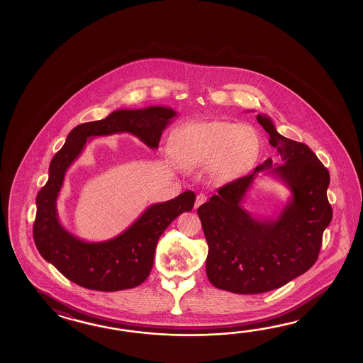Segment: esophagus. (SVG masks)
Masks as SVG:
<instances>
[{
  "mask_svg": "<svg viewBox=\"0 0 363 363\" xmlns=\"http://www.w3.org/2000/svg\"><path fill=\"white\" fill-rule=\"evenodd\" d=\"M206 200H208V197H206V194H205V193H199V194H197V197H196L194 208H197L199 206H201L203 202H206Z\"/></svg>",
  "mask_w": 363,
  "mask_h": 363,
  "instance_id": "esophagus-1",
  "label": "esophagus"
}]
</instances>
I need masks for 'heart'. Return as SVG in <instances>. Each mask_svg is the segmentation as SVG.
<instances>
[{
    "label": "heart",
    "instance_id": "b5f03b06",
    "mask_svg": "<svg viewBox=\"0 0 363 363\" xmlns=\"http://www.w3.org/2000/svg\"><path fill=\"white\" fill-rule=\"evenodd\" d=\"M178 162L186 169L210 164L216 180L247 172L259 153L257 132L241 123L213 121L183 125L174 138Z\"/></svg>",
    "mask_w": 363,
    "mask_h": 363
}]
</instances>
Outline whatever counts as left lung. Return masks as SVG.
<instances>
[{
	"mask_svg": "<svg viewBox=\"0 0 363 363\" xmlns=\"http://www.w3.org/2000/svg\"><path fill=\"white\" fill-rule=\"evenodd\" d=\"M257 121L270 135L281 164L266 160L197 208L208 245L206 275L213 286L232 294H264L306 272L332 220L330 172L323 163L308 145L281 136L269 116L258 114ZM259 172L281 179L293 193L274 220H257L240 206Z\"/></svg>",
	"mask_w": 363,
	"mask_h": 363,
	"instance_id": "left-lung-1",
	"label": "left lung"
}]
</instances>
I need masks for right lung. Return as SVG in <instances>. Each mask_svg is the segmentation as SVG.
I'll use <instances>...</instances> for the list:
<instances>
[{
	"instance_id": "1",
	"label": "right lung",
	"mask_w": 363,
	"mask_h": 363,
	"mask_svg": "<svg viewBox=\"0 0 363 363\" xmlns=\"http://www.w3.org/2000/svg\"><path fill=\"white\" fill-rule=\"evenodd\" d=\"M174 116H177L175 110L163 106L116 110L105 119L77 125L53 157L47 184L36 197L33 240L43 258L77 286L116 292L144 283L153 267L161 235L177 216L192 210L196 194L186 191L172 200L150 205L116 238L86 242L66 231L58 219L57 199L66 171L80 155L88 139L96 136L128 132L147 147L157 149L163 130Z\"/></svg>"
}]
</instances>
